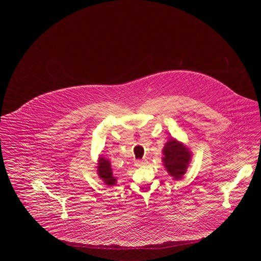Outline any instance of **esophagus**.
I'll return each mask as SVG.
<instances>
[{"mask_svg": "<svg viewBox=\"0 0 261 261\" xmlns=\"http://www.w3.org/2000/svg\"><path fill=\"white\" fill-rule=\"evenodd\" d=\"M147 164H148V162L145 159H143V160H136V162H135V165L137 167H142V166H145Z\"/></svg>", "mask_w": 261, "mask_h": 261, "instance_id": "obj_1", "label": "esophagus"}]
</instances>
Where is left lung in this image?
Listing matches in <instances>:
<instances>
[{"mask_svg":"<svg viewBox=\"0 0 261 261\" xmlns=\"http://www.w3.org/2000/svg\"><path fill=\"white\" fill-rule=\"evenodd\" d=\"M164 164L167 171L174 179L179 180L186 173L187 167L191 158L190 151L183 144L176 140H169L163 149Z\"/></svg>","mask_w":261,"mask_h":261,"instance_id":"1","label":"left lung"}]
</instances>
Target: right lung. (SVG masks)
I'll use <instances>...</instances> for the list:
<instances>
[{"label": "right lung", "mask_w": 261, "mask_h": 261, "mask_svg": "<svg viewBox=\"0 0 261 261\" xmlns=\"http://www.w3.org/2000/svg\"><path fill=\"white\" fill-rule=\"evenodd\" d=\"M97 172H98L99 178L102 179V181H105V183L107 185H113L116 182L115 178L112 176L111 163L108 160H106L105 158L99 159Z\"/></svg>", "instance_id": "add662e5"}]
</instances>
